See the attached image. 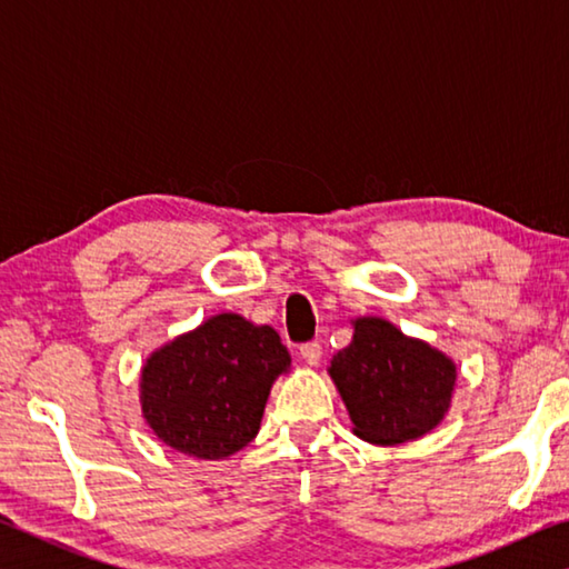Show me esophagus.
I'll list each match as a JSON object with an SVG mask.
<instances>
[{
    "instance_id": "esophagus-1",
    "label": "esophagus",
    "mask_w": 569,
    "mask_h": 569,
    "mask_svg": "<svg viewBox=\"0 0 569 569\" xmlns=\"http://www.w3.org/2000/svg\"><path fill=\"white\" fill-rule=\"evenodd\" d=\"M301 359L306 361V363H311V366H316L321 361V343L319 341H308V343H301Z\"/></svg>"
}]
</instances>
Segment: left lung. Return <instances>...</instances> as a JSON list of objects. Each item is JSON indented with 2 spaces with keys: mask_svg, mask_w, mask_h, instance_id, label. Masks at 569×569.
<instances>
[{
  "mask_svg": "<svg viewBox=\"0 0 569 569\" xmlns=\"http://www.w3.org/2000/svg\"><path fill=\"white\" fill-rule=\"evenodd\" d=\"M331 379L371 445H403L445 419L457 369L429 343L409 339L383 319H359L353 341L333 356Z\"/></svg>",
  "mask_w": 569,
  "mask_h": 569,
  "instance_id": "8db88e82",
  "label": "left lung"
}]
</instances>
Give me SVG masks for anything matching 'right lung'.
Returning <instances> with one entry per match:
<instances>
[{"label":"right lung","instance_id":"obj_1","mask_svg":"<svg viewBox=\"0 0 569 569\" xmlns=\"http://www.w3.org/2000/svg\"><path fill=\"white\" fill-rule=\"evenodd\" d=\"M288 366L291 356L271 326L220 313L150 356L142 413L168 447L223 459L258 435L271 383Z\"/></svg>","mask_w":569,"mask_h":569}]
</instances>
